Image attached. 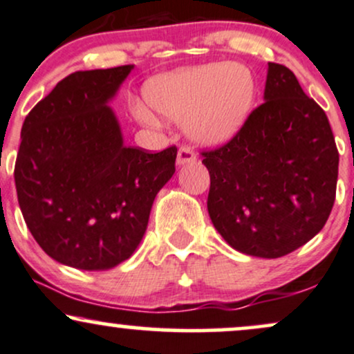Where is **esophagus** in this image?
Listing matches in <instances>:
<instances>
[{"mask_svg": "<svg viewBox=\"0 0 354 354\" xmlns=\"http://www.w3.org/2000/svg\"><path fill=\"white\" fill-rule=\"evenodd\" d=\"M197 159V156H195V152L192 151L190 147H187V145H182V147H178V152H177V164L178 165H185V164H192Z\"/></svg>", "mask_w": 354, "mask_h": 354, "instance_id": "34e87169", "label": "esophagus"}]
</instances>
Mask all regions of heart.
Wrapping results in <instances>:
<instances>
[{"label":"heart","mask_w":354,"mask_h":354,"mask_svg":"<svg viewBox=\"0 0 354 354\" xmlns=\"http://www.w3.org/2000/svg\"><path fill=\"white\" fill-rule=\"evenodd\" d=\"M257 95L252 71L239 62H212L149 79L145 102L165 119L182 122L190 139L202 145L225 144L247 122ZM132 112L156 126L157 118L144 104Z\"/></svg>","instance_id":"1"}]
</instances>
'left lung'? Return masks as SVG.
I'll use <instances>...</instances> for the list:
<instances>
[{
    "label": "left lung",
    "instance_id": "8db88e82",
    "mask_svg": "<svg viewBox=\"0 0 354 354\" xmlns=\"http://www.w3.org/2000/svg\"><path fill=\"white\" fill-rule=\"evenodd\" d=\"M263 99L234 139L202 152V164L207 209L223 240L245 255L278 259L325 227L339 156L325 111L288 68L268 62Z\"/></svg>",
    "mask_w": 354,
    "mask_h": 354
}]
</instances>
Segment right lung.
<instances>
[{
    "instance_id": "obj_1",
    "label": "right lung",
    "mask_w": 354,
    "mask_h": 354,
    "mask_svg": "<svg viewBox=\"0 0 354 354\" xmlns=\"http://www.w3.org/2000/svg\"><path fill=\"white\" fill-rule=\"evenodd\" d=\"M132 69L69 74L21 129L19 209L39 247L68 267L94 272L127 260L153 198L176 172V145L157 153L124 145L109 102Z\"/></svg>"
}]
</instances>
